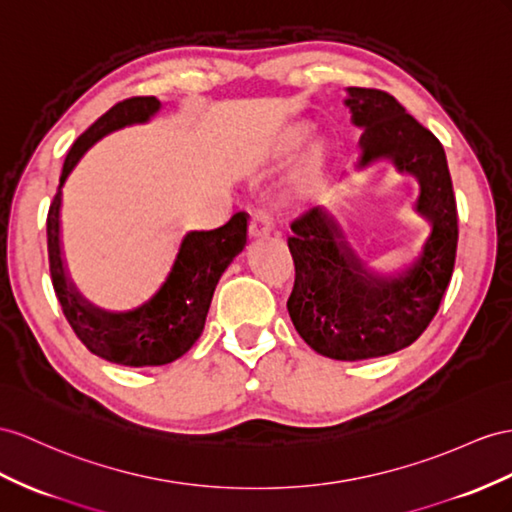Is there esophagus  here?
Instances as JSON below:
<instances>
[{
    "mask_svg": "<svg viewBox=\"0 0 512 512\" xmlns=\"http://www.w3.org/2000/svg\"><path fill=\"white\" fill-rule=\"evenodd\" d=\"M274 231V218L268 212V209L259 207L251 214V222H248V233L251 238H264V235H270Z\"/></svg>",
    "mask_w": 512,
    "mask_h": 512,
    "instance_id": "1",
    "label": "esophagus"
}]
</instances>
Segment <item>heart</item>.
Listing matches in <instances>:
<instances>
[{
	"label": "heart",
	"mask_w": 512,
	"mask_h": 512,
	"mask_svg": "<svg viewBox=\"0 0 512 512\" xmlns=\"http://www.w3.org/2000/svg\"><path fill=\"white\" fill-rule=\"evenodd\" d=\"M300 142V134H290L287 136L285 140H283V151H290V149H294L296 144ZM318 162H320V153L313 149L307 157H305V162H303V166H300L298 170H296V175H294V179H292V190H294V194H305L307 190H309V186H311V179H313V175H316V170H318Z\"/></svg>",
	"instance_id": "heart-1"
}]
</instances>
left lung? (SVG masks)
Wrapping results in <instances>:
<instances>
[{
    "instance_id": "1",
    "label": "left lung",
    "mask_w": 512,
    "mask_h": 512,
    "mask_svg": "<svg viewBox=\"0 0 512 512\" xmlns=\"http://www.w3.org/2000/svg\"><path fill=\"white\" fill-rule=\"evenodd\" d=\"M346 106L352 123L363 129L357 168L389 157L400 173L415 175V209L430 220L417 257L391 277H374L361 266L326 207H311L292 220L290 318L318 355L357 361L411 346L437 316L454 272L458 212L448 160L432 131L385 90L352 86Z\"/></svg>"
}]
</instances>
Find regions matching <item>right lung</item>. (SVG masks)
I'll return each instance as SVG.
<instances>
[{
  "mask_svg": "<svg viewBox=\"0 0 512 512\" xmlns=\"http://www.w3.org/2000/svg\"><path fill=\"white\" fill-rule=\"evenodd\" d=\"M157 110L160 101L155 97H131L99 116L69 149L58 192L47 214L49 272L64 318L93 355L129 368L164 365L192 348L203 333L218 279L244 248L248 229V214L238 212L218 229L183 233L160 283L123 311L99 309L75 290L64 266L60 242L64 181L99 138L125 125L149 121Z\"/></svg>",
  "mask_w": 512,
  "mask_h": 512,
  "instance_id": "1",
  "label": "right lung"
}]
</instances>
